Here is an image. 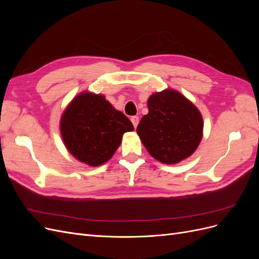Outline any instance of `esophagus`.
<instances>
[{
    "label": "esophagus",
    "instance_id": "esophagus-1",
    "mask_svg": "<svg viewBox=\"0 0 259 259\" xmlns=\"http://www.w3.org/2000/svg\"><path fill=\"white\" fill-rule=\"evenodd\" d=\"M131 121H132L133 125H134V127L136 128V127H137V125H138V123H139V117H138V116H136V115L132 116V117H131Z\"/></svg>",
    "mask_w": 259,
    "mask_h": 259
}]
</instances>
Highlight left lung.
I'll use <instances>...</instances> for the list:
<instances>
[{
	"mask_svg": "<svg viewBox=\"0 0 259 259\" xmlns=\"http://www.w3.org/2000/svg\"><path fill=\"white\" fill-rule=\"evenodd\" d=\"M148 114L137 126L147 151L164 164H176L197 150L203 137L199 109L183 94L164 90L148 98Z\"/></svg>",
	"mask_w": 259,
	"mask_h": 259,
	"instance_id": "8db88e82",
	"label": "left lung"
}]
</instances>
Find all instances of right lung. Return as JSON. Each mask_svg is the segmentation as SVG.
Masks as SVG:
<instances>
[{
    "instance_id": "add662e5",
    "label": "right lung",
    "mask_w": 259,
    "mask_h": 259,
    "mask_svg": "<svg viewBox=\"0 0 259 259\" xmlns=\"http://www.w3.org/2000/svg\"><path fill=\"white\" fill-rule=\"evenodd\" d=\"M134 131L132 122L101 94L82 92L65 109L60 134L67 150L90 166L110 160L124 133Z\"/></svg>"
}]
</instances>
